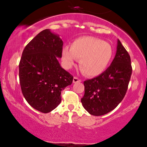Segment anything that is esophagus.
<instances>
[{
    "mask_svg": "<svg viewBox=\"0 0 147 147\" xmlns=\"http://www.w3.org/2000/svg\"><path fill=\"white\" fill-rule=\"evenodd\" d=\"M81 82V80L79 79V78L77 77H74V80H73V82L74 83H77V82Z\"/></svg>",
    "mask_w": 147,
    "mask_h": 147,
    "instance_id": "34e87169",
    "label": "esophagus"
}]
</instances>
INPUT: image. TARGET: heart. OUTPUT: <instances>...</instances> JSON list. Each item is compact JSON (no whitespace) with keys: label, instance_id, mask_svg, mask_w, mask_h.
I'll return each mask as SVG.
<instances>
[{"label":"heart","instance_id":"obj_1","mask_svg":"<svg viewBox=\"0 0 147 147\" xmlns=\"http://www.w3.org/2000/svg\"><path fill=\"white\" fill-rule=\"evenodd\" d=\"M112 55L113 50L109 43L92 37L78 38L71 43V47H64L62 50V60L66 67H71L78 58L82 71L91 77L105 71Z\"/></svg>","mask_w":147,"mask_h":147}]
</instances>
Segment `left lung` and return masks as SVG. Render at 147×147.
Returning a JSON list of instances; mask_svg holds the SVG:
<instances>
[{"label":"left lung","instance_id":"8db88e82","mask_svg":"<svg viewBox=\"0 0 147 147\" xmlns=\"http://www.w3.org/2000/svg\"><path fill=\"white\" fill-rule=\"evenodd\" d=\"M129 54L118 39L117 50L111 65L97 77L84 81V108L94 116L113 110L125 96L132 74Z\"/></svg>","mask_w":147,"mask_h":147}]
</instances>
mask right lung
Returning a JSON list of instances; mask_svg holds the SVG:
<instances>
[{
    "mask_svg": "<svg viewBox=\"0 0 147 147\" xmlns=\"http://www.w3.org/2000/svg\"><path fill=\"white\" fill-rule=\"evenodd\" d=\"M62 49L63 41L59 35L45 29L26 45L20 60L22 93L30 106L43 113L59 105L61 90L73 82V76L58 61Z\"/></svg>",
    "mask_w": 147,
    "mask_h": 147,
    "instance_id": "obj_1",
    "label": "right lung"
}]
</instances>
